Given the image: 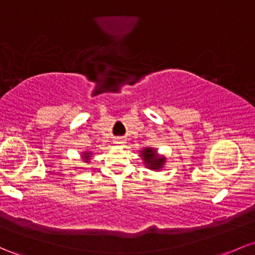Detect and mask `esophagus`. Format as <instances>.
Segmentation results:
<instances>
[{"mask_svg":"<svg viewBox=\"0 0 255 255\" xmlns=\"http://www.w3.org/2000/svg\"><path fill=\"white\" fill-rule=\"evenodd\" d=\"M126 142V140L125 139H122V138H116L114 140V144H116V145H123Z\"/></svg>","mask_w":255,"mask_h":255,"instance_id":"obj_1","label":"esophagus"}]
</instances>
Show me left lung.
Returning a JSON list of instances; mask_svg holds the SVG:
<instances>
[{"instance_id": "obj_1", "label": "left lung", "mask_w": 255, "mask_h": 255, "mask_svg": "<svg viewBox=\"0 0 255 255\" xmlns=\"http://www.w3.org/2000/svg\"><path fill=\"white\" fill-rule=\"evenodd\" d=\"M140 156L144 161L145 167H147L149 169L152 170H158L163 168L164 163H166V157L161 156L157 153V150L153 149V147H145L140 151Z\"/></svg>"}]
</instances>
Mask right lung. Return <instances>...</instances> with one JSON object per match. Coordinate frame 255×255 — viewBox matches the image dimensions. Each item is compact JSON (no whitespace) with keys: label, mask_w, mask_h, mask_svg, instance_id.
Instances as JSON below:
<instances>
[{"label":"right lung","mask_w":255,"mask_h":255,"mask_svg":"<svg viewBox=\"0 0 255 255\" xmlns=\"http://www.w3.org/2000/svg\"><path fill=\"white\" fill-rule=\"evenodd\" d=\"M91 157H92V152H89V151H85V152L82 153V159L85 162H87V163H88Z\"/></svg>","instance_id":"obj_1"}]
</instances>
